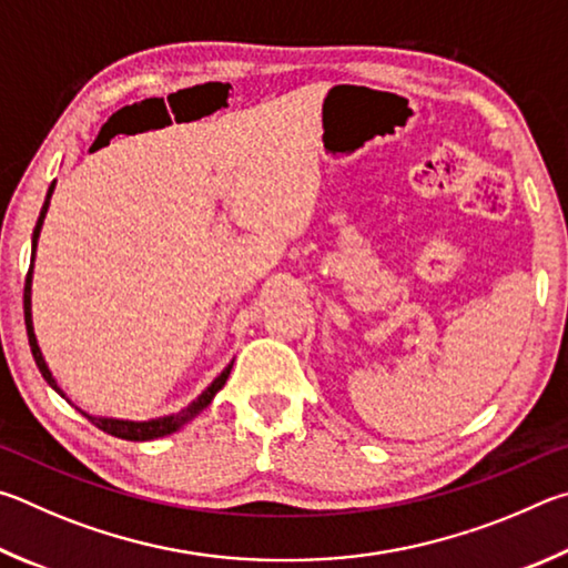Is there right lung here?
<instances>
[{"label": "right lung", "mask_w": 568, "mask_h": 568, "mask_svg": "<svg viewBox=\"0 0 568 568\" xmlns=\"http://www.w3.org/2000/svg\"><path fill=\"white\" fill-rule=\"evenodd\" d=\"M52 192H54V182L52 186H49L47 192V199L42 204V212H39V219H37V226H34V234H32V262H29V272H27V282H24V324H27V336H29V346H32V356L34 362L39 366V372H42L44 382L52 386V389L57 394L64 392L59 389V384L54 382L52 372H49V366L44 362L42 352H39V344H37V336H34V326H32V268H34V254H37V239H39V232H42V224H44V216H47V209H49V199H52ZM234 364V362H232ZM232 364L226 366V369L216 376V379L206 386V389L196 396V399L186 406V409H182L179 414H169V416H159V419H149V422H124V419H106V416H92L82 412L89 422H92L94 426H99V429L116 436V439H126V442H149V439H159V436H166V434H174L182 429L184 424H189L192 419H196L199 414H202L209 404H212V399L216 396V392L222 389V386L226 384L229 379V372H232ZM67 399V396H64Z\"/></svg>", "instance_id": "1"}]
</instances>
